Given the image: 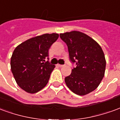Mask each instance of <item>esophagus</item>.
Here are the masks:
<instances>
[{
    "mask_svg": "<svg viewBox=\"0 0 120 120\" xmlns=\"http://www.w3.org/2000/svg\"><path fill=\"white\" fill-rule=\"evenodd\" d=\"M58 67H60V68H62V67H64V65H61V64H58Z\"/></svg>",
    "mask_w": 120,
    "mask_h": 120,
    "instance_id": "34e87169",
    "label": "esophagus"
}]
</instances>
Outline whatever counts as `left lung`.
Segmentation results:
<instances>
[{"mask_svg":"<svg viewBox=\"0 0 120 120\" xmlns=\"http://www.w3.org/2000/svg\"><path fill=\"white\" fill-rule=\"evenodd\" d=\"M60 37L68 45L71 61L76 65L65 78L66 85L78 95L91 93L105 75L106 60L101 47L91 37L78 31L60 33Z\"/></svg>","mask_w":120,"mask_h":120,"instance_id":"obj_1","label":"left lung"}]
</instances>
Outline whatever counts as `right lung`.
I'll return each mask as SVG.
<instances>
[{
	"instance_id": "right-lung-1",
	"label": "right lung",
	"mask_w": 120,
	"mask_h": 120,
	"mask_svg": "<svg viewBox=\"0 0 120 120\" xmlns=\"http://www.w3.org/2000/svg\"><path fill=\"white\" fill-rule=\"evenodd\" d=\"M58 33H46L26 40L15 49L11 70L16 82L26 92L34 94L46 86L55 68L45 59L48 50L58 38Z\"/></svg>"
}]
</instances>
